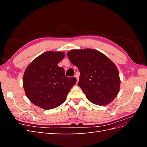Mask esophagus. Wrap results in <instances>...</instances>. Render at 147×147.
Here are the masks:
<instances>
[{"mask_svg": "<svg viewBox=\"0 0 147 147\" xmlns=\"http://www.w3.org/2000/svg\"><path fill=\"white\" fill-rule=\"evenodd\" d=\"M74 77H75L76 78V80H77V82H78V81H79V76L78 75V74H76V75L74 76Z\"/></svg>", "mask_w": 147, "mask_h": 147, "instance_id": "obj_1", "label": "esophagus"}]
</instances>
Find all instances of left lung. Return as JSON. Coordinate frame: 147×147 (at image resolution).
I'll return each mask as SVG.
<instances>
[{"instance_id": "obj_1", "label": "left lung", "mask_w": 147, "mask_h": 147, "mask_svg": "<svg viewBox=\"0 0 147 147\" xmlns=\"http://www.w3.org/2000/svg\"><path fill=\"white\" fill-rule=\"evenodd\" d=\"M67 57L80 73L78 85L87 99L98 105L113 101L119 92V74L115 65L102 53L94 49L73 50Z\"/></svg>"}]
</instances>
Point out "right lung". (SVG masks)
<instances>
[{
    "label": "right lung",
    "mask_w": 147,
    "mask_h": 147,
    "mask_svg": "<svg viewBox=\"0 0 147 147\" xmlns=\"http://www.w3.org/2000/svg\"><path fill=\"white\" fill-rule=\"evenodd\" d=\"M64 55L62 52H46L27 67L23 76V87L33 104L48 110L65 102L76 78L65 76L64 69L57 65Z\"/></svg>",
    "instance_id": "add662e5"
}]
</instances>
